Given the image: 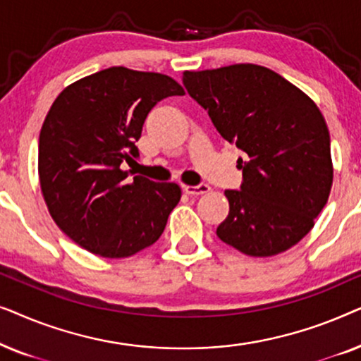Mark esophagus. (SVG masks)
<instances>
[{
  "label": "esophagus",
  "instance_id": "obj_1",
  "mask_svg": "<svg viewBox=\"0 0 361 361\" xmlns=\"http://www.w3.org/2000/svg\"><path fill=\"white\" fill-rule=\"evenodd\" d=\"M185 194L189 195H204L207 192H210V187L207 184H199V185H184L182 187Z\"/></svg>",
  "mask_w": 361,
  "mask_h": 361
}]
</instances>
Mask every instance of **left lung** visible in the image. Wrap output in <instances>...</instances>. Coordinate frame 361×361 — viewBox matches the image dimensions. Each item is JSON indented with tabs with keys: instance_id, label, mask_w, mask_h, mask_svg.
<instances>
[{
	"instance_id": "8db88e82",
	"label": "left lung",
	"mask_w": 361,
	"mask_h": 361,
	"mask_svg": "<svg viewBox=\"0 0 361 361\" xmlns=\"http://www.w3.org/2000/svg\"><path fill=\"white\" fill-rule=\"evenodd\" d=\"M189 95L221 137L245 152L240 190H225L230 214L216 236L250 256L299 243L327 204L334 169L317 105L279 73L253 63L184 72Z\"/></svg>"
}]
</instances>
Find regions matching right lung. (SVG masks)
Masks as SVG:
<instances>
[{"label": "right lung", "mask_w": 361, "mask_h": 361, "mask_svg": "<svg viewBox=\"0 0 361 361\" xmlns=\"http://www.w3.org/2000/svg\"><path fill=\"white\" fill-rule=\"evenodd\" d=\"M172 95L184 90L171 77L110 67L68 85L44 120V200L59 228L93 255L126 258L156 243L179 204L174 182L128 179L131 171H123L140 157L147 113Z\"/></svg>", "instance_id": "1"}]
</instances>
